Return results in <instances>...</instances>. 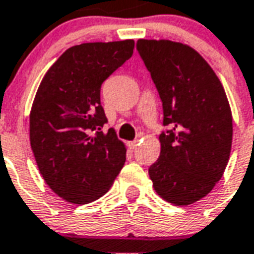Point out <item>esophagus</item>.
I'll return each instance as SVG.
<instances>
[{"label": "esophagus", "mask_w": 254, "mask_h": 254, "mask_svg": "<svg viewBox=\"0 0 254 254\" xmlns=\"http://www.w3.org/2000/svg\"><path fill=\"white\" fill-rule=\"evenodd\" d=\"M137 145H138V142L134 140V141H129L127 142V146H129V149H136Z\"/></svg>", "instance_id": "obj_1"}]
</instances>
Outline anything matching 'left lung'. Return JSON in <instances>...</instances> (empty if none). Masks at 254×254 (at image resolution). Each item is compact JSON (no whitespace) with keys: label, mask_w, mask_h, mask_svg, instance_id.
Here are the masks:
<instances>
[{"label":"left lung","mask_w":254,"mask_h":254,"mask_svg":"<svg viewBox=\"0 0 254 254\" xmlns=\"http://www.w3.org/2000/svg\"><path fill=\"white\" fill-rule=\"evenodd\" d=\"M163 102L160 156L149 167L153 189L176 206L204 198L222 178L233 118L221 80L191 47L171 40L137 41Z\"/></svg>","instance_id":"8db88e82"}]
</instances>
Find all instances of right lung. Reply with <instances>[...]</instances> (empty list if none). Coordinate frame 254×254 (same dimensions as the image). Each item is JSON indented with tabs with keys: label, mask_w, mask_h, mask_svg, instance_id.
<instances>
[{
	"label": "right lung",
	"mask_w": 254,
	"mask_h": 254,
	"mask_svg": "<svg viewBox=\"0 0 254 254\" xmlns=\"http://www.w3.org/2000/svg\"><path fill=\"white\" fill-rule=\"evenodd\" d=\"M134 41L84 43L65 51L47 71L29 116L37 167L56 195L75 204L94 202L112 187L127 148L108 122L101 86L133 55Z\"/></svg>",
	"instance_id": "right-lung-1"
}]
</instances>
